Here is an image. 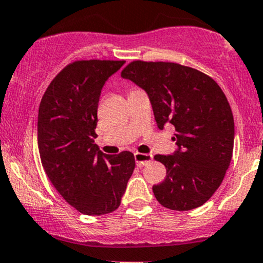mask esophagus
<instances>
[{"label": "esophagus", "instance_id": "34e87169", "mask_svg": "<svg viewBox=\"0 0 263 263\" xmlns=\"http://www.w3.org/2000/svg\"><path fill=\"white\" fill-rule=\"evenodd\" d=\"M134 157H135V162H137L138 166H144L145 163L150 162L151 160H153V155H151V154L135 153Z\"/></svg>", "mask_w": 263, "mask_h": 263}]
</instances>
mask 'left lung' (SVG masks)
I'll return each mask as SVG.
<instances>
[{
  "label": "left lung",
  "instance_id": "left-lung-1",
  "mask_svg": "<svg viewBox=\"0 0 263 263\" xmlns=\"http://www.w3.org/2000/svg\"><path fill=\"white\" fill-rule=\"evenodd\" d=\"M149 95L160 129L175 125L174 155H155L166 178L153 187L172 211L203 205L218 190L234 149V118L224 92L211 76L177 63L135 60L122 71Z\"/></svg>",
  "mask_w": 263,
  "mask_h": 263
}]
</instances>
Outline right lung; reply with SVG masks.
Masks as SVG:
<instances>
[{
	"mask_svg": "<svg viewBox=\"0 0 263 263\" xmlns=\"http://www.w3.org/2000/svg\"><path fill=\"white\" fill-rule=\"evenodd\" d=\"M124 60H77L43 95L38 149L52 186L76 211L101 215L118 208L135 167L130 151L106 155L93 144L101 89Z\"/></svg>",
	"mask_w": 263,
	"mask_h": 263,
	"instance_id": "obj_1",
	"label": "right lung"
}]
</instances>
